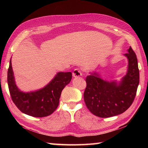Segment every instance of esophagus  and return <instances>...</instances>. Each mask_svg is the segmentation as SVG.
<instances>
[{"label":"esophagus","instance_id":"1","mask_svg":"<svg viewBox=\"0 0 148 148\" xmlns=\"http://www.w3.org/2000/svg\"><path fill=\"white\" fill-rule=\"evenodd\" d=\"M81 75H82V72H81L79 69H74L73 72H72V76H73V77H78L81 76Z\"/></svg>","mask_w":148,"mask_h":148}]
</instances>
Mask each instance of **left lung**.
<instances>
[{
    "label": "left lung",
    "instance_id": "left-lung-1",
    "mask_svg": "<svg viewBox=\"0 0 148 148\" xmlns=\"http://www.w3.org/2000/svg\"><path fill=\"white\" fill-rule=\"evenodd\" d=\"M124 54L128 60V69L120 81H106L97 72L86 77L84 93L86 106L93 114L109 118L122 114L133 103L139 83L137 58L131 47Z\"/></svg>",
    "mask_w": 148,
    "mask_h": 148
}]
</instances>
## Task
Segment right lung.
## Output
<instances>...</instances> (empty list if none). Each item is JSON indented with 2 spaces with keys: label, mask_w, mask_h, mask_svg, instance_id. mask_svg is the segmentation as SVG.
<instances>
[{
  "label": "right lung",
  "mask_w": 148,
  "mask_h": 148,
  "mask_svg": "<svg viewBox=\"0 0 148 148\" xmlns=\"http://www.w3.org/2000/svg\"><path fill=\"white\" fill-rule=\"evenodd\" d=\"M71 72H59L42 88L24 92L15 82L11 59L8 71V83L12 100L20 111L31 116L45 117L51 114L57 108L63 89L71 82Z\"/></svg>",
  "instance_id": "1"
}]
</instances>
